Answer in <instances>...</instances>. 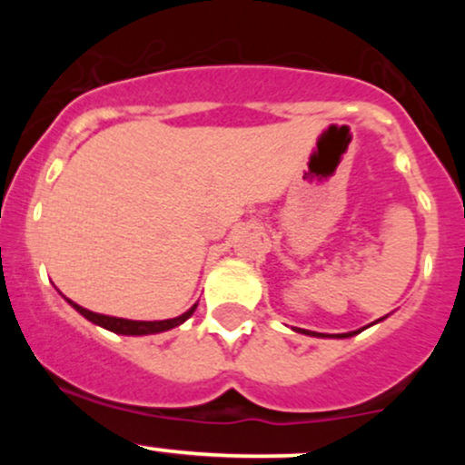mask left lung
<instances>
[{
    "mask_svg": "<svg viewBox=\"0 0 465 465\" xmlns=\"http://www.w3.org/2000/svg\"><path fill=\"white\" fill-rule=\"evenodd\" d=\"M387 317H389V314H385V317H381V319H376V322H373V323H381L382 319H387ZM373 323H370V325H373ZM370 325H365V328H370ZM365 328L351 330V332H343V334H323V332H312V330H302V328H297L295 332H302V334H308V336H317V339H350V336L362 332V330H365Z\"/></svg>",
    "mask_w": 465,
    "mask_h": 465,
    "instance_id": "8db88e82",
    "label": "left lung"
}]
</instances>
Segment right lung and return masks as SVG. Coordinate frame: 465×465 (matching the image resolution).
Returning <instances> with one entry per match:
<instances>
[{
  "instance_id": "1",
  "label": "right lung",
  "mask_w": 465,
  "mask_h": 465,
  "mask_svg": "<svg viewBox=\"0 0 465 465\" xmlns=\"http://www.w3.org/2000/svg\"><path fill=\"white\" fill-rule=\"evenodd\" d=\"M65 302L69 306L74 308V311L83 314L87 322H92L95 325H100V328L109 330V332H115V334H124V336H143V334H159V332H165V330H173L181 325L183 322H188V319L194 314L196 306H199V302L194 303V306L190 308V311H185L183 314H179V317L174 319H163V322H133V319H122V317H109V314H100V312H92L87 311V308L78 306V303H74L72 300Z\"/></svg>"
}]
</instances>
